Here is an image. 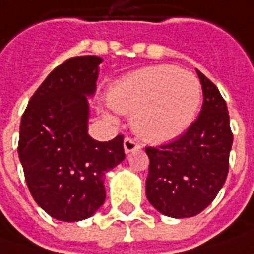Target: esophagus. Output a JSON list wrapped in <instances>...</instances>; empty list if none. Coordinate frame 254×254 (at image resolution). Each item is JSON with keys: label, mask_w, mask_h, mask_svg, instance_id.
Wrapping results in <instances>:
<instances>
[{"label": "esophagus", "mask_w": 254, "mask_h": 254, "mask_svg": "<svg viewBox=\"0 0 254 254\" xmlns=\"http://www.w3.org/2000/svg\"><path fill=\"white\" fill-rule=\"evenodd\" d=\"M139 147H140V144L136 143L135 139H132V137H125V140H124L125 153H130V152H133V150H137Z\"/></svg>", "instance_id": "esophagus-1"}]
</instances>
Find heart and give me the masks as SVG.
<instances>
[{
	"label": "heart",
	"instance_id": "obj_1",
	"mask_svg": "<svg viewBox=\"0 0 254 254\" xmlns=\"http://www.w3.org/2000/svg\"><path fill=\"white\" fill-rule=\"evenodd\" d=\"M112 110L130 115L132 127L149 142L162 143L181 136L197 117L201 84L195 75L171 64L149 66L121 77L107 94ZM102 115L115 121L110 110Z\"/></svg>",
	"mask_w": 254,
	"mask_h": 254
}]
</instances>
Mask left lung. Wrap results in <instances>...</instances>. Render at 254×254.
<instances>
[{
	"label": "left lung",
	"instance_id": "left-lung-1",
	"mask_svg": "<svg viewBox=\"0 0 254 254\" xmlns=\"http://www.w3.org/2000/svg\"><path fill=\"white\" fill-rule=\"evenodd\" d=\"M204 102L195 122L174 142L146 147V197L160 214L190 218L202 212L222 188L233 135L226 102L212 81L197 70Z\"/></svg>",
	"mask_w": 254,
	"mask_h": 254
}]
</instances>
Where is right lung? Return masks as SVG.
<instances>
[{
    "mask_svg": "<svg viewBox=\"0 0 254 254\" xmlns=\"http://www.w3.org/2000/svg\"><path fill=\"white\" fill-rule=\"evenodd\" d=\"M102 59L78 56L56 67L23 112L18 154L36 204L52 218L78 222L105 201V174L125 159L124 136L88 135L90 104Z\"/></svg>",
    "mask_w": 254,
    "mask_h": 254,
    "instance_id": "1",
    "label": "right lung"
}]
</instances>
